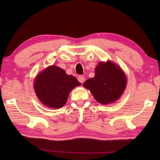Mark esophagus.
Returning a JSON list of instances; mask_svg holds the SVG:
<instances>
[{
    "instance_id": "esophagus-1",
    "label": "esophagus",
    "mask_w": 160,
    "mask_h": 160,
    "mask_svg": "<svg viewBox=\"0 0 160 160\" xmlns=\"http://www.w3.org/2000/svg\"><path fill=\"white\" fill-rule=\"evenodd\" d=\"M78 81H79L80 82H81V83H83L84 81H85V77L84 76H79L78 77Z\"/></svg>"
}]
</instances>
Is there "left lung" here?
<instances>
[{
    "instance_id": "left-lung-1",
    "label": "left lung",
    "mask_w": 160,
    "mask_h": 160,
    "mask_svg": "<svg viewBox=\"0 0 160 160\" xmlns=\"http://www.w3.org/2000/svg\"><path fill=\"white\" fill-rule=\"evenodd\" d=\"M95 77L88 79L83 86L89 89L98 102L103 104L114 102L127 85V78L120 67L111 61L101 62L95 69Z\"/></svg>"
}]
</instances>
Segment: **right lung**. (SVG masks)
I'll return each mask as SVG.
<instances>
[{
  "instance_id": "add662e5",
  "label": "right lung",
  "mask_w": 160,
  "mask_h": 160,
  "mask_svg": "<svg viewBox=\"0 0 160 160\" xmlns=\"http://www.w3.org/2000/svg\"><path fill=\"white\" fill-rule=\"evenodd\" d=\"M80 83L62 69L50 66L38 75L34 89L42 104L53 108H59L67 102L70 91Z\"/></svg>"
}]
</instances>
